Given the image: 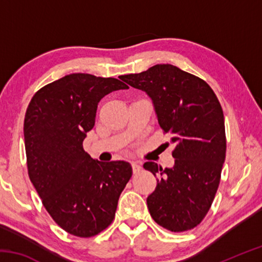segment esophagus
<instances>
[{
	"label": "esophagus",
	"mask_w": 262,
	"mask_h": 262,
	"mask_svg": "<svg viewBox=\"0 0 262 262\" xmlns=\"http://www.w3.org/2000/svg\"><path fill=\"white\" fill-rule=\"evenodd\" d=\"M132 168H133V172H134V173H139L142 167L137 162H133L132 163Z\"/></svg>",
	"instance_id": "obj_1"
}]
</instances>
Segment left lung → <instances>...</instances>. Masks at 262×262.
Returning a JSON list of instances; mask_svg holds the SVG:
<instances>
[{"label": "left lung", "instance_id": "left-lung-1", "mask_svg": "<svg viewBox=\"0 0 262 262\" xmlns=\"http://www.w3.org/2000/svg\"><path fill=\"white\" fill-rule=\"evenodd\" d=\"M122 81L145 91L164 134L176 147L174 165L154 162L143 167L158 176L147 205L154 221L172 232L196 227L209 211L225 161L223 110L212 89L200 77L172 64H156ZM168 144V143H167Z\"/></svg>", "mask_w": 262, "mask_h": 262}]
</instances>
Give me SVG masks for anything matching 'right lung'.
<instances>
[{"label":"right lung","mask_w":262,"mask_h":262,"mask_svg":"<svg viewBox=\"0 0 262 262\" xmlns=\"http://www.w3.org/2000/svg\"><path fill=\"white\" fill-rule=\"evenodd\" d=\"M121 89L128 85L117 78L70 74L35 92L26 110L30 180L55 223L74 236H96L112 223L133 173L129 163L96 161L83 149L100 99Z\"/></svg>","instance_id":"add662e5"}]
</instances>
